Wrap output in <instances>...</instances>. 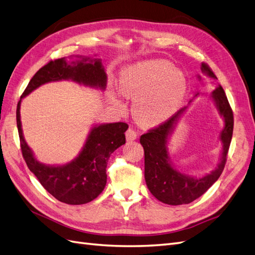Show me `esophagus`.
<instances>
[{"label":"esophagus","instance_id":"34e87169","mask_svg":"<svg viewBox=\"0 0 255 255\" xmlns=\"http://www.w3.org/2000/svg\"><path fill=\"white\" fill-rule=\"evenodd\" d=\"M126 137H127L128 141H133L137 138V133L133 128H128L126 133Z\"/></svg>","mask_w":255,"mask_h":255}]
</instances>
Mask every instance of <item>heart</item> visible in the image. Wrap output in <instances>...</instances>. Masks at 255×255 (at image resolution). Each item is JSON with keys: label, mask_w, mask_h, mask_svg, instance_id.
<instances>
[{"label": "heart", "mask_w": 255, "mask_h": 255, "mask_svg": "<svg viewBox=\"0 0 255 255\" xmlns=\"http://www.w3.org/2000/svg\"><path fill=\"white\" fill-rule=\"evenodd\" d=\"M188 82L185 73L165 59H145L128 67L119 89L132 98V115L142 127H156L180 109L186 97ZM114 103L117 96L111 95Z\"/></svg>", "instance_id": "obj_1"}]
</instances>
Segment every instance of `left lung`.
<instances>
[{
  "mask_svg": "<svg viewBox=\"0 0 255 255\" xmlns=\"http://www.w3.org/2000/svg\"><path fill=\"white\" fill-rule=\"evenodd\" d=\"M201 71L204 76L216 84V88L210 95V100L225 123L219 135L221 152L217 167L202 176H192L180 171L171 160L168 145L177 123L186 113L188 106L181 109L164 125L140 137V143L144 150V180L146 186L157 200L169 205L188 204L201 197L213 186L225 169L228 151L232 140L234 119L225 90L217 83V78L214 72L205 64L201 65ZM197 78L199 81L202 79L199 74ZM199 96L204 95L197 92L194 99ZM192 100H190L189 104Z\"/></svg>",
  "mask_w": 255,
  "mask_h": 255,
  "instance_id": "1",
  "label": "left lung"
}]
</instances>
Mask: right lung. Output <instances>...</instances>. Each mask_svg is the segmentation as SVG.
Returning <instances> with one entry per match:
<instances>
[{"mask_svg":"<svg viewBox=\"0 0 255 255\" xmlns=\"http://www.w3.org/2000/svg\"><path fill=\"white\" fill-rule=\"evenodd\" d=\"M76 59L73 60V57ZM52 60L36 72L21 96L17 106V127L22 155L44 189L58 201L80 205L95 200L103 191L106 181V166L112 153L126 143L128 126L123 122L99 123L91 127L80 153L69 163L47 165L38 160L23 135L21 102L41 85L51 82L71 81L82 86L104 91L107 74L97 55L70 56Z\"/></svg>","mask_w":255,"mask_h":255,"instance_id":"add662e5","label":"right lung"}]
</instances>
